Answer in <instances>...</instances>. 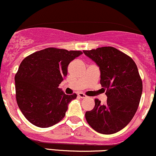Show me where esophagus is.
I'll return each mask as SVG.
<instances>
[{"instance_id": "esophagus-1", "label": "esophagus", "mask_w": 156, "mask_h": 156, "mask_svg": "<svg viewBox=\"0 0 156 156\" xmlns=\"http://www.w3.org/2000/svg\"><path fill=\"white\" fill-rule=\"evenodd\" d=\"M78 96L80 98H87V95H86V94H84L83 93H82V92L78 93Z\"/></svg>"}]
</instances>
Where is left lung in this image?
<instances>
[{
	"instance_id": "obj_1",
	"label": "left lung",
	"mask_w": 156,
	"mask_h": 156,
	"mask_svg": "<svg viewBox=\"0 0 156 156\" xmlns=\"http://www.w3.org/2000/svg\"><path fill=\"white\" fill-rule=\"evenodd\" d=\"M99 67L101 84L106 89L107 102L94 100V108L87 112L86 119L95 131L113 134L131 121L142 94V81L136 64L130 57L113 47L83 51Z\"/></svg>"
}]
</instances>
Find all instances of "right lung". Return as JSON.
I'll use <instances>...</instances> for the list:
<instances>
[{"instance_id":"add662e5","label":"right lung","mask_w":156,"mask_h":156,"mask_svg":"<svg viewBox=\"0 0 156 156\" xmlns=\"http://www.w3.org/2000/svg\"><path fill=\"white\" fill-rule=\"evenodd\" d=\"M81 51L49 48L25 58L15 77L16 100L25 117L39 128H48L64 117L77 94L58 88L69 64Z\"/></svg>"}]
</instances>
